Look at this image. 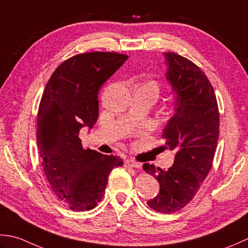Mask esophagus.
I'll list each match as a JSON object with an SVG mask.
<instances>
[{"mask_svg": "<svg viewBox=\"0 0 248 248\" xmlns=\"http://www.w3.org/2000/svg\"><path fill=\"white\" fill-rule=\"evenodd\" d=\"M125 165L127 167H131V168H141V164H139L138 161H136L133 158H128L125 160Z\"/></svg>", "mask_w": 248, "mask_h": 248, "instance_id": "esophagus-1", "label": "esophagus"}]
</instances>
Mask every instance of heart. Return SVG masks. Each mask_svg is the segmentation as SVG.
<instances>
[{
    "instance_id": "heart-1",
    "label": "heart",
    "mask_w": 248,
    "mask_h": 248,
    "mask_svg": "<svg viewBox=\"0 0 248 248\" xmlns=\"http://www.w3.org/2000/svg\"><path fill=\"white\" fill-rule=\"evenodd\" d=\"M143 85H145V87L150 88L151 90H153L154 93H155L156 95H157V93H158V85L156 84V82H154V81H149V82L144 83Z\"/></svg>"
}]
</instances>
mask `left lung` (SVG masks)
Here are the masks:
<instances>
[{"mask_svg":"<svg viewBox=\"0 0 248 248\" xmlns=\"http://www.w3.org/2000/svg\"><path fill=\"white\" fill-rule=\"evenodd\" d=\"M167 81L175 94L174 114L163 130L165 149L174 151L168 170L145 163L143 169L159 182V193L146 203L160 213H173L194 198L212 168L219 136V113L213 87L191 61L164 53Z\"/></svg>","mask_w":248,"mask_h":248,"instance_id":"left-lung-1","label":"left lung"}]
</instances>
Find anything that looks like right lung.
<instances>
[{"label":"right lung","instance_id":"obj_1","mask_svg":"<svg viewBox=\"0 0 248 248\" xmlns=\"http://www.w3.org/2000/svg\"><path fill=\"white\" fill-rule=\"evenodd\" d=\"M127 55L88 52L65 61L45 88L37 114V146L44 172L58 199L73 211H89L105 194L108 176L122 158L84 150L79 131L98 118L100 87Z\"/></svg>","mask_w":248,"mask_h":248}]
</instances>
